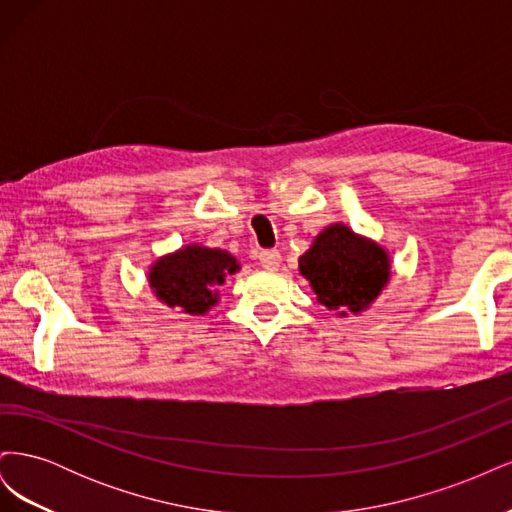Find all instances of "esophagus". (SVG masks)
I'll list each match as a JSON object with an SVG mask.
<instances>
[{
  "mask_svg": "<svg viewBox=\"0 0 512 512\" xmlns=\"http://www.w3.org/2000/svg\"><path fill=\"white\" fill-rule=\"evenodd\" d=\"M258 260L265 269H277L282 262V254H280V250H262L258 254Z\"/></svg>",
  "mask_w": 512,
  "mask_h": 512,
  "instance_id": "esophagus-1",
  "label": "esophagus"
}]
</instances>
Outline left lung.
<instances>
[{
  "mask_svg": "<svg viewBox=\"0 0 512 512\" xmlns=\"http://www.w3.org/2000/svg\"><path fill=\"white\" fill-rule=\"evenodd\" d=\"M299 271L322 305L346 316L363 312L378 297L391 267L380 245L354 235L344 224H333L299 258Z\"/></svg>",
  "mask_w": 512,
  "mask_h": 512,
  "instance_id": "left-lung-1",
  "label": "left lung"
}]
</instances>
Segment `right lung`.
Masks as SVG:
<instances>
[{
  "instance_id": "obj_1",
  "label": "right lung",
  "mask_w": 512,
  "mask_h": 512,
  "mask_svg": "<svg viewBox=\"0 0 512 512\" xmlns=\"http://www.w3.org/2000/svg\"><path fill=\"white\" fill-rule=\"evenodd\" d=\"M237 269V260L224 250L185 245L151 267L149 284L168 307H177L185 314H205L218 303L215 288L224 284L226 273Z\"/></svg>"
}]
</instances>
